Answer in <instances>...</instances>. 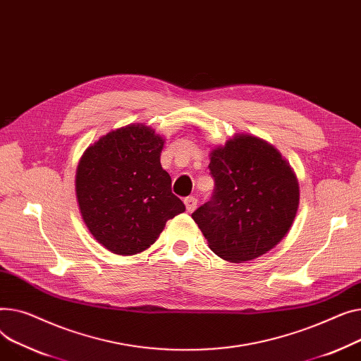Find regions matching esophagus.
I'll list each match as a JSON object with an SVG mask.
<instances>
[{
    "label": "esophagus",
    "instance_id": "1",
    "mask_svg": "<svg viewBox=\"0 0 361 361\" xmlns=\"http://www.w3.org/2000/svg\"><path fill=\"white\" fill-rule=\"evenodd\" d=\"M185 202V207H186V211L188 213H192V211L197 208V204H198V200L195 197H186L183 200Z\"/></svg>",
    "mask_w": 361,
    "mask_h": 361
}]
</instances>
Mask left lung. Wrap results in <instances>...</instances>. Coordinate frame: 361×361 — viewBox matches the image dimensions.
Here are the masks:
<instances>
[{
  "mask_svg": "<svg viewBox=\"0 0 361 361\" xmlns=\"http://www.w3.org/2000/svg\"><path fill=\"white\" fill-rule=\"evenodd\" d=\"M214 192L192 213L209 249L230 262L255 259L287 235L299 208V182L267 141L236 134L209 153Z\"/></svg>",
  "mask_w": 361,
  "mask_h": 361,
  "instance_id": "obj_1",
  "label": "left lung"
}]
</instances>
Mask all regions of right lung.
Returning <instances> with one entry per match:
<instances>
[{
	"label": "right lung",
	"instance_id": "add662e5",
	"mask_svg": "<svg viewBox=\"0 0 361 361\" xmlns=\"http://www.w3.org/2000/svg\"><path fill=\"white\" fill-rule=\"evenodd\" d=\"M163 144L150 126L126 125L99 138L80 159L75 194L81 217L116 255L150 247L166 221L185 211L160 164Z\"/></svg>",
	"mask_w": 361,
	"mask_h": 361
}]
</instances>
